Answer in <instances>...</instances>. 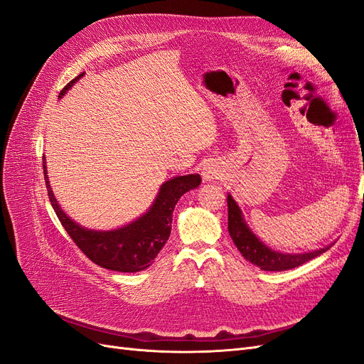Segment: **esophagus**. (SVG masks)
<instances>
[{
	"label": "esophagus",
	"instance_id": "obj_1",
	"mask_svg": "<svg viewBox=\"0 0 364 364\" xmlns=\"http://www.w3.org/2000/svg\"><path fill=\"white\" fill-rule=\"evenodd\" d=\"M202 174H203V179H205V181H214V179L218 178L220 173H218V168L214 167L213 164H208L206 167H203Z\"/></svg>",
	"mask_w": 364,
	"mask_h": 364
}]
</instances>
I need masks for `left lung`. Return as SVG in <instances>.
Wrapping results in <instances>:
<instances>
[{"instance_id":"8db88e82","label":"left lung","mask_w":364,"mask_h":364,"mask_svg":"<svg viewBox=\"0 0 364 364\" xmlns=\"http://www.w3.org/2000/svg\"><path fill=\"white\" fill-rule=\"evenodd\" d=\"M228 230L241 255L261 270L267 272H282L299 267L304 262L318 257L329 249L323 247L308 253H281L269 249L261 243L255 234H252V230L245 223L238 205L230 196H228Z\"/></svg>"}]
</instances>
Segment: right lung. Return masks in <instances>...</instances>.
Instances as JSON below:
<instances>
[{
  "instance_id": "add662e5",
  "label": "right lung",
  "mask_w": 364,
  "mask_h": 364,
  "mask_svg": "<svg viewBox=\"0 0 364 364\" xmlns=\"http://www.w3.org/2000/svg\"><path fill=\"white\" fill-rule=\"evenodd\" d=\"M85 73L77 75L60 91L59 97L65 95L70 87L80 79ZM46 161V159H43ZM43 176L51 206L67 230L71 240L85 255L97 266L115 272H139L153 264L159 250L167 243L171 232V220L174 206L181 197L196 186L202 179L199 174H188L173 178L162 183L156 200L149 211L136 218L130 225L114 230H91L77 225L62 211L56 197L53 194L47 178V167L43 162Z\"/></svg>"
}]
</instances>
